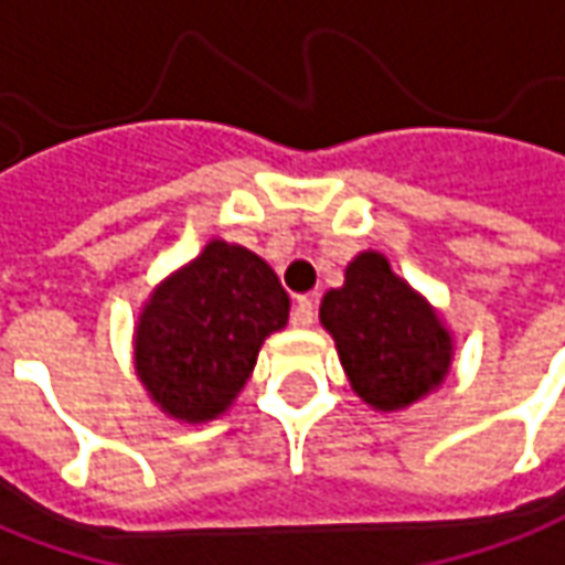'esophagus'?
Here are the masks:
<instances>
[{
  "label": "esophagus",
  "instance_id": "1",
  "mask_svg": "<svg viewBox=\"0 0 565 565\" xmlns=\"http://www.w3.org/2000/svg\"><path fill=\"white\" fill-rule=\"evenodd\" d=\"M294 324H297V328H312V324H315L312 297H297V299H294Z\"/></svg>",
  "mask_w": 565,
  "mask_h": 565
}]
</instances>
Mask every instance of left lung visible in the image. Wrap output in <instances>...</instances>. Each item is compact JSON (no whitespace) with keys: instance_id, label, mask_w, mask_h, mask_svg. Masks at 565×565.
<instances>
[{"instance_id":"left-lung-1","label":"left lung","mask_w":565,"mask_h":565,"mask_svg":"<svg viewBox=\"0 0 565 565\" xmlns=\"http://www.w3.org/2000/svg\"><path fill=\"white\" fill-rule=\"evenodd\" d=\"M318 318L337 343L349 386L377 412L408 408L448 377L451 333L383 253H359L343 287L324 294Z\"/></svg>"}]
</instances>
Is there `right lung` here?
Here are the masks:
<instances>
[{"instance_id":"1","label":"right lung","mask_w":565,"mask_h":565,"mask_svg":"<svg viewBox=\"0 0 565 565\" xmlns=\"http://www.w3.org/2000/svg\"><path fill=\"white\" fill-rule=\"evenodd\" d=\"M287 315L290 297L266 259L210 241L157 284L138 315V380L163 414L206 424L244 390L263 340L281 331Z\"/></svg>"}]
</instances>
